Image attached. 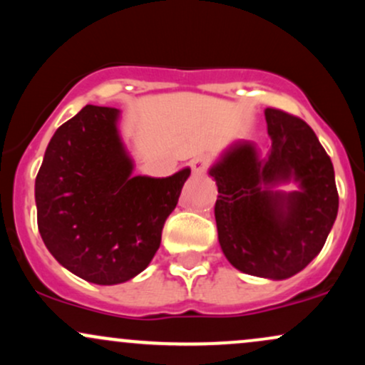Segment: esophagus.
Returning <instances> with one entry per match:
<instances>
[{
  "label": "esophagus",
  "mask_w": 365,
  "mask_h": 365,
  "mask_svg": "<svg viewBox=\"0 0 365 365\" xmlns=\"http://www.w3.org/2000/svg\"><path fill=\"white\" fill-rule=\"evenodd\" d=\"M209 168V159L204 158V156H199V158H194L190 161V170L194 175H204Z\"/></svg>",
  "instance_id": "obj_1"
}]
</instances>
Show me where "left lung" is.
Returning <instances> with one entry per match:
<instances>
[{"label": "left lung", "mask_w": 365, "mask_h": 365, "mask_svg": "<svg viewBox=\"0 0 365 365\" xmlns=\"http://www.w3.org/2000/svg\"><path fill=\"white\" fill-rule=\"evenodd\" d=\"M271 148L261 156L238 140L211 166L215 217L223 254L238 271L284 279L321 252L338 215L333 163L304 120L276 108L264 111ZM295 181L299 190L275 187Z\"/></svg>", "instance_id": "1"}]
</instances>
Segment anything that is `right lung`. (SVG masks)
Returning a JSON list of instances; mask_svg holds the SVG:
<instances>
[{
  "instance_id": "obj_1",
  "label": "right lung",
  "mask_w": 365,
  "mask_h": 365,
  "mask_svg": "<svg viewBox=\"0 0 365 365\" xmlns=\"http://www.w3.org/2000/svg\"><path fill=\"white\" fill-rule=\"evenodd\" d=\"M120 110L87 104L54 132L36 177L37 226L53 257L96 284L132 279L153 261L190 168L133 177Z\"/></svg>"
}]
</instances>
